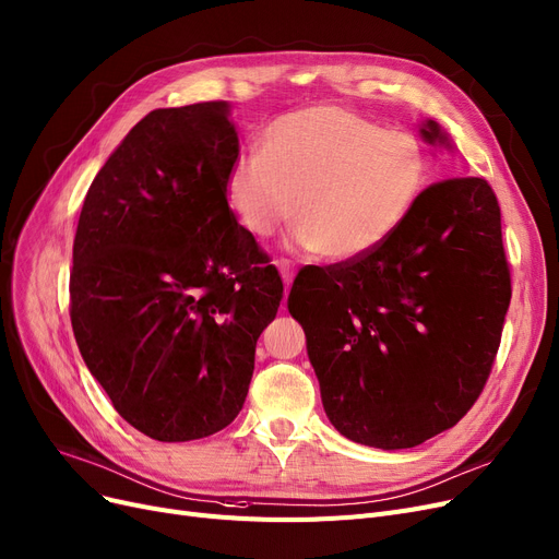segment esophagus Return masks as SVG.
Listing matches in <instances>:
<instances>
[{"label": "esophagus", "instance_id": "obj_1", "mask_svg": "<svg viewBox=\"0 0 559 559\" xmlns=\"http://www.w3.org/2000/svg\"><path fill=\"white\" fill-rule=\"evenodd\" d=\"M275 265H277V271L282 273V280H284L286 288L292 286L294 275H296V263H292L288 259H277V261H275ZM284 298H286V296H284Z\"/></svg>", "mask_w": 559, "mask_h": 559}]
</instances>
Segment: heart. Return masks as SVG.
<instances>
[{"mask_svg": "<svg viewBox=\"0 0 559 559\" xmlns=\"http://www.w3.org/2000/svg\"><path fill=\"white\" fill-rule=\"evenodd\" d=\"M259 142L261 153H238L225 178L238 225L263 238L296 215L294 242L332 261L381 250L427 178L411 135L332 105L288 111L265 126Z\"/></svg>", "mask_w": 559, "mask_h": 559, "instance_id": "b5f03b06", "label": "heart"}]
</instances>
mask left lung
<instances>
[{
    "label": "left lung",
    "mask_w": 559,
    "mask_h": 559,
    "mask_svg": "<svg viewBox=\"0 0 559 559\" xmlns=\"http://www.w3.org/2000/svg\"><path fill=\"white\" fill-rule=\"evenodd\" d=\"M419 135L454 151L431 119L419 121ZM509 300L498 199L471 176L424 190L373 254L305 267L286 305L305 330L332 427L392 452L452 429L473 408Z\"/></svg>",
    "instance_id": "1"
}]
</instances>
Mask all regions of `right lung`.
<instances>
[{
    "label": "right lung",
    "instance_id": "obj_1",
    "mask_svg": "<svg viewBox=\"0 0 559 559\" xmlns=\"http://www.w3.org/2000/svg\"><path fill=\"white\" fill-rule=\"evenodd\" d=\"M227 100L155 109L86 192L71 323L117 413L160 442L217 433L240 413L282 277L225 197L238 155Z\"/></svg>",
    "mask_w": 559,
    "mask_h": 559
}]
</instances>
